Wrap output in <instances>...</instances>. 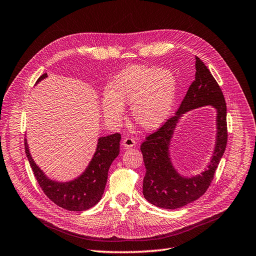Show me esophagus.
<instances>
[{
    "instance_id": "34e87169",
    "label": "esophagus",
    "mask_w": 256,
    "mask_h": 256,
    "mask_svg": "<svg viewBox=\"0 0 256 256\" xmlns=\"http://www.w3.org/2000/svg\"><path fill=\"white\" fill-rule=\"evenodd\" d=\"M135 144H136L135 139L130 138V137H126L122 141V146H124V148H130L135 146Z\"/></svg>"
}]
</instances>
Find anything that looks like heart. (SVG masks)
Instances as JSON below:
<instances>
[{
  "instance_id": "heart-1",
  "label": "heart",
  "mask_w": 256,
  "mask_h": 256,
  "mask_svg": "<svg viewBox=\"0 0 256 256\" xmlns=\"http://www.w3.org/2000/svg\"><path fill=\"white\" fill-rule=\"evenodd\" d=\"M177 94V80L170 70L130 65L123 68L106 90L102 110L106 118L119 123L124 115L123 104H130L137 124L146 130L162 126L172 112Z\"/></svg>"
}]
</instances>
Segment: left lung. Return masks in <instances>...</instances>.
<instances>
[{
	"mask_svg": "<svg viewBox=\"0 0 256 256\" xmlns=\"http://www.w3.org/2000/svg\"><path fill=\"white\" fill-rule=\"evenodd\" d=\"M195 80L188 88L176 115L170 118L154 134L146 137L140 150L144 155L146 176L144 196L162 209L174 210L202 196L211 184L224 153L226 133V106L222 92L204 63L196 56ZM202 106L216 110V137L214 154L207 168L200 174L184 176L174 166L169 150L176 124L183 114Z\"/></svg>",
	"mask_w": 256,
	"mask_h": 256,
	"instance_id": "1",
	"label": "left lung"
}]
</instances>
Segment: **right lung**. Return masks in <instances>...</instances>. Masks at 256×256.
Segmentation results:
<instances>
[{
    "label": "right lung",
    "instance_id": "right-lung-1",
    "mask_svg": "<svg viewBox=\"0 0 256 256\" xmlns=\"http://www.w3.org/2000/svg\"><path fill=\"white\" fill-rule=\"evenodd\" d=\"M46 78L47 74H42L36 84ZM120 140L121 135L118 133L99 137L88 166L78 177L68 182L54 180L42 171L30 154L27 139H25V152L38 184L52 202L68 211H85L101 200L110 166L119 155Z\"/></svg>",
    "mask_w": 256,
    "mask_h": 256
}]
</instances>
